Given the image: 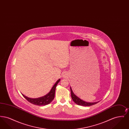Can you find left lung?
<instances>
[{
  "instance_id": "8db88e82",
  "label": "left lung",
  "mask_w": 129,
  "mask_h": 129,
  "mask_svg": "<svg viewBox=\"0 0 129 129\" xmlns=\"http://www.w3.org/2000/svg\"><path fill=\"white\" fill-rule=\"evenodd\" d=\"M70 89H71V92L72 98L73 99V101L76 104H78L79 105H81V106H89L93 105L94 104H96L99 102V101H98V102H94V103H90V102L88 103V102H86L85 101H84L83 100H82V99H81L79 97H78L77 96H76L74 94V92L73 91V90H72L71 87H70Z\"/></svg>"
}]
</instances>
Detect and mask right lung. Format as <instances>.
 <instances>
[{
	"label": "right lung",
	"mask_w": 129,
	"mask_h": 129,
	"mask_svg": "<svg viewBox=\"0 0 129 129\" xmlns=\"http://www.w3.org/2000/svg\"><path fill=\"white\" fill-rule=\"evenodd\" d=\"M60 81V79L57 80L55 82L54 85L52 87V88H51L49 93L43 97L38 98H30L25 96L23 94H22L24 96V97L25 98L26 100H27V101H28L29 102H30L32 104L38 105V106L47 105L50 104L55 98V88Z\"/></svg>",
	"instance_id": "obj_1"
}]
</instances>
